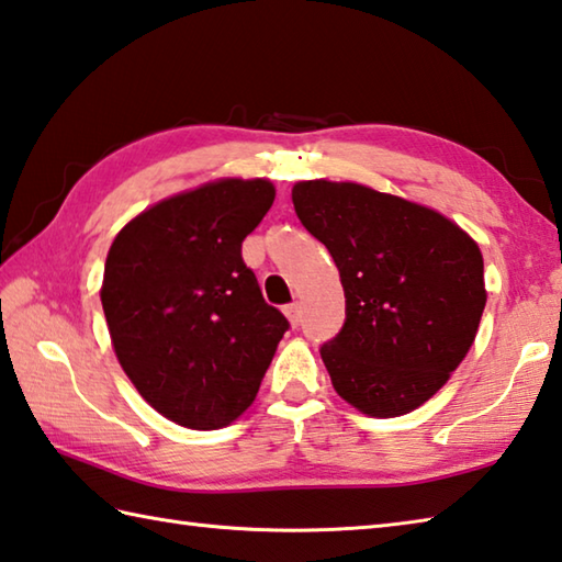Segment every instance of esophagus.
<instances>
[{
    "instance_id": "1",
    "label": "esophagus",
    "mask_w": 562,
    "mask_h": 562,
    "mask_svg": "<svg viewBox=\"0 0 562 562\" xmlns=\"http://www.w3.org/2000/svg\"><path fill=\"white\" fill-rule=\"evenodd\" d=\"M284 316H288L292 326H297L302 322V304L300 302H292L284 307Z\"/></svg>"
}]
</instances>
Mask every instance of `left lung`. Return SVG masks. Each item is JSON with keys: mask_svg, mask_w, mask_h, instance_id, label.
Here are the masks:
<instances>
[{"mask_svg": "<svg viewBox=\"0 0 562 562\" xmlns=\"http://www.w3.org/2000/svg\"><path fill=\"white\" fill-rule=\"evenodd\" d=\"M292 203L344 284V329L322 346L334 391L369 417L413 413L474 344L486 304L476 240L440 211L356 181H297Z\"/></svg>", "mask_w": 562, "mask_h": 562, "instance_id": "left-lung-1", "label": "left lung"}]
</instances>
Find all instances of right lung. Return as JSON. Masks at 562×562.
Returning <instances> with one entry per match:
<instances>
[{
	"instance_id": "1",
	"label": "right lung",
	"mask_w": 562,
	"mask_h": 562,
	"mask_svg": "<svg viewBox=\"0 0 562 562\" xmlns=\"http://www.w3.org/2000/svg\"><path fill=\"white\" fill-rule=\"evenodd\" d=\"M272 201L270 179L206 181L137 213L108 250L100 302L122 371L189 430L248 411L290 326L240 255Z\"/></svg>"
}]
</instances>
